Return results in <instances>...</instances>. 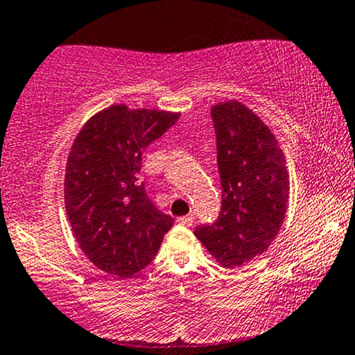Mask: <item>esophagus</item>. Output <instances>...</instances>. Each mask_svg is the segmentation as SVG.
Returning a JSON list of instances; mask_svg holds the SVG:
<instances>
[{
  "mask_svg": "<svg viewBox=\"0 0 355 355\" xmlns=\"http://www.w3.org/2000/svg\"><path fill=\"white\" fill-rule=\"evenodd\" d=\"M193 221H194V216H193V214H186V216L178 218V223H179V225H184V226H191V225H193Z\"/></svg>",
  "mask_w": 355,
  "mask_h": 355,
  "instance_id": "esophagus-1",
  "label": "esophagus"
}]
</instances>
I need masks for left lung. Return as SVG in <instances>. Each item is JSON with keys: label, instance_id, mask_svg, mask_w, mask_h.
Instances as JSON below:
<instances>
[{"label": "left lung", "instance_id": "obj_1", "mask_svg": "<svg viewBox=\"0 0 355 355\" xmlns=\"http://www.w3.org/2000/svg\"><path fill=\"white\" fill-rule=\"evenodd\" d=\"M221 179L220 216L194 234L226 268L268 248L284 225L290 181L272 130L236 101L211 109Z\"/></svg>", "mask_w": 355, "mask_h": 355}]
</instances>
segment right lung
Here are the masks:
<instances>
[{
  "label": "right lung",
  "instance_id": "add662e5",
  "mask_svg": "<svg viewBox=\"0 0 355 355\" xmlns=\"http://www.w3.org/2000/svg\"><path fill=\"white\" fill-rule=\"evenodd\" d=\"M179 114L112 105L83 125L65 173L67 214L78 246L97 268L132 277L153 261L174 220L141 181L142 153Z\"/></svg>",
  "mask_w": 355,
  "mask_h": 355
}]
</instances>
